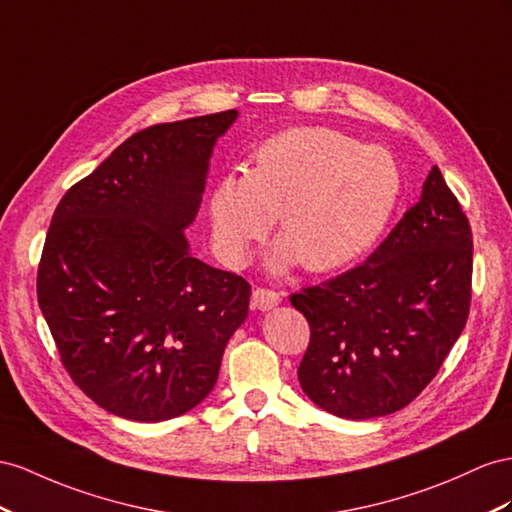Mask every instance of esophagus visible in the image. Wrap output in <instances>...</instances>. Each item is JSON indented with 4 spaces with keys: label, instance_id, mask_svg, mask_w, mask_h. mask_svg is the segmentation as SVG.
I'll return each instance as SVG.
<instances>
[{
    "label": "esophagus",
    "instance_id": "1",
    "mask_svg": "<svg viewBox=\"0 0 512 512\" xmlns=\"http://www.w3.org/2000/svg\"><path fill=\"white\" fill-rule=\"evenodd\" d=\"M281 303V294L268 290V287H255L253 290V305L261 311H268Z\"/></svg>",
    "mask_w": 512,
    "mask_h": 512
}]
</instances>
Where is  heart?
Returning <instances> with one entry per match:
<instances>
[{
	"label": "heart",
	"mask_w": 512,
	"mask_h": 512,
	"mask_svg": "<svg viewBox=\"0 0 512 512\" xmlns=\"http://www.w3.org/2000/svg\"><path fill=\"white\" fill-rule=\"evenodd\" d=\"M400 192V168L383 147L331 127H292L261 142L251 168L216 183L209 222L222 257L240 266L279 216L268 266L283 272L303 261L331 272L370 251Z\"/></svg>",
	"instance_id": "heart-1"
}]
</instances>
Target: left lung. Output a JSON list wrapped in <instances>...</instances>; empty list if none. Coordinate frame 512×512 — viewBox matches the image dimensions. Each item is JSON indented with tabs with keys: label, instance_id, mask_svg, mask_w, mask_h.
Segmentation results:
<instances>
[{
	"label": "left lung",
	"instance_id": "obj_1",
	"mask_svg": "<svg viewBox=\"0 0 512 512\" xmlns=\"http://www.w3.org/2000/svg\"><path fill=\"white\" fill-rule=\"evenodd\" d=\"M471 257L469 220L432 166L419 201L361 266L290 296L311 329L298 365L307 398L346 419L413 402L465 329Z\"/></svg>",
	"mask_w": 512,
	"mask_h": 512
}]
</instances>
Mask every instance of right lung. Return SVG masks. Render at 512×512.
I'll return each instance as SVG.
<instances>
[{
    "instance_id": "1",
    "label": "right lung",
    "mask_w": 512,
    "mask_h": 512,
    "mask_svg": "<svg viewBox=\"0 0 512 512\" xmlns=\"http://www.w3.org/2000/svg\"><path fill=\"white\" fill-rule=\"evenodd\" d=\"M238 110L138 131L58 203L38 305L64 370L101 409L136 422L188 413L218 381L251 285L190 255L216 140Z\"/></svg>"
}]
</instances>
